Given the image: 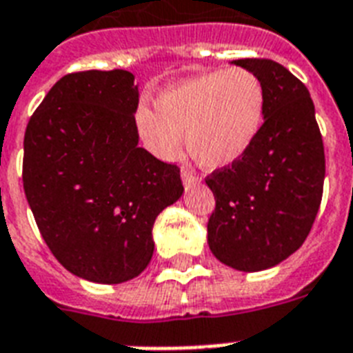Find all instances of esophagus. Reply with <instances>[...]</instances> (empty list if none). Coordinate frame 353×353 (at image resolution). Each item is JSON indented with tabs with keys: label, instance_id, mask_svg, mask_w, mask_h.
I'll return each mask as SVG.
<instances>
[{
	"label": "esophagus",
	"instance_id": "esophagus-1",
	"mask_svg": "<svg viewBox=\"0 0 353 353\" xmlns=\"http://www.w3.org/2000/svg\"><path fill=\"white\" fill-rule=\"evenodd\" d=\"M181 179L185 185H190V183H196L199 181L198 177H196V174H194L192 170H188V168H183L181 170Z\"/></svg>",
	"mask_w": 353,
	"mask_h": 353
}]
</instances>
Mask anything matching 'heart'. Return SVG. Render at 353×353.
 <instances>
[{
    "label": "heart",
    "instance_id": "obj_1",
    "mask_svg": "<svg viewBox=\"0 0 353 353\" xmlns=\"http://www.w3.org/2000/svg\"><path fill=\"white\" fill-rule=\"evenodd\" d=\"M265 121V90L243 68L201 73L166 88L155 99V112L141 106L135 124L150 152L174 159L185 133L188 155L207 170L232 166L245 157Z\"/></svg>",
    "mask_w": 353,
    "mask_h": 353
}]
</instances>
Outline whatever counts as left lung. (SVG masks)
Wrapping results in <instances>:
<instances>
[{
	"mask_svg": "<svg viewBox=\"0 0 353 353\" xmlns=\"http://www.w3.org/2000/svg\"><path fill=\"white\" fill-rule=\"evenodd\" d=\"M232 63L262 80L265 121L243 159L205 179L216 199L207 232L221 263L252 273L304 243L323 199L326 161L306 85L269 58Z\"/></svg>",
	"mask_w": 353,
	"mask_h": 353,
	"instance_id": "1",
	"label": "left lung"
}]
</instances>
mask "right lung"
Returning a JSON list of instances; mask_svg holds the SVG:
<instances>
[{"label":"right lung","mask_w":353,"mask_h":353,"mask_svg":"<svg viewBox=\"0 0 353 353\" xmlns=\"http://www.w3.org/2000/svg\"><path fill=\"white\" fill-rule=\"evenodd\" d=\"M137 106L130 71H79L52 85L25 130L23 190L41 238L97 284L143 273L155 218L183 194L179 166L137 146Z\"/></svg>","instance_id":"right-lung-1"}]
</instances>
